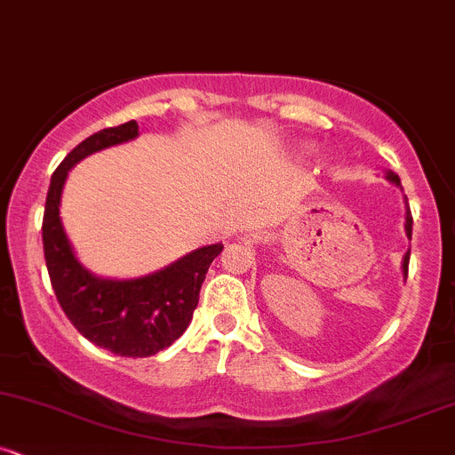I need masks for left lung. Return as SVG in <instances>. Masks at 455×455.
I'll list each match as a JSON object with an SVG mask.
<instances>
[{
  "label": "left lung",
  "instance_id": "8db88e82",
  "mask_svg": "<svg viewBox=\"0 0 455 455\" xmlns=\"http://www.w3.org/2000/svg\"><path fill=\"white\" fill-rule=\"evenodd\" d=\"M386 180H388L390 184H395V187L402 188V180H399L397 173H393V171H386ZM405 204H408V197H405ZM405 236L412 238V214H410V208H405ZM408 262H410V249L403 253V260H402V271H403V277H408Z\"/></svg>",
  "mask_w": 455,
  "mask_h": 455
}]
</instances>
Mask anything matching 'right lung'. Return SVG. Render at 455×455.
<instances>
[{
	"instance_id": "add662e5",
	"label": "right lung",
	"mask_w": 455,
	"mask_h": 455,
	"mask_svg": "<svg viewBox=\"0 0 455 455\" xmlns=\"http://www.w3.org/2000/svg\"><path fill=\"white\" fill-rule=\"evenodd\" d=\"M139 124L95 132L53 171L43 217V251L53 292L65 315L92 345L125 358H148L184 334L197 307L208 267L223 251L221 243L193 249L164 268L130 280L100 277L77 260L60 219L67 175L95 151L128 143Z\"/></svg>"
}]
</instances>
